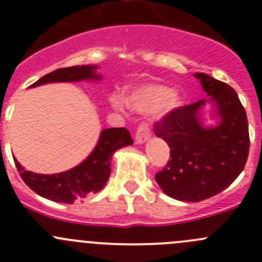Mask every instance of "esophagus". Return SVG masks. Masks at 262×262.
<instances>
[{
  "label": "esophagus",
  "mask_w": 262,
  "mask_h": 262,
  "mask_svg": "<svg viewBox=\"0 0 262 262\" xmlns=\"http://www.w3.org/2000/svg\"><path fill=\"white\" fill-rule=\"evenodd\" d=\"M151 137V126L147 121H142L139 124L138 128L136 132V141L137 143H143L146 142Z\"/></svg>",
  "instance_id": "obj_1"
}]
</instances>
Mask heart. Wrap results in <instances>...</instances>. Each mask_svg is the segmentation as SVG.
<instances>
[{
    "instance_id": "1",
    "label": "heart",
    "mask_w": 262,
    "mask_h": 262,
    "mask_svg": "<svg viewBox=\"0 0 262 262\" xmlns=\"http://www.w3.org/2000/svg\"><path fill=\"white\" fill-rule=\"evenodd\" d=\"M181 99L169 88L160 85H148L136 90L130 95V104L133 108L141 112H154L163 108L165 111L180 106ZM112 104L116 108H123V102L120 99H112Z\"/></svg>"
}]
</instances>
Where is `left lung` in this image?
<instances>
[{
	"label": "left lung",
	"mask_w": 262,
	"mask_h": 262,
	"mask_svg": "<svg viewBox=\"0 0 262 262\" xmlns=\"http://www.w3.org/2000/svg\"><path fill=\"white\" fill-rule=\"evenodd\" d=\"M214 102L221 124L205 129L198 112L204 99L173 108L154 125L169 145L167 165L155 174L161 190L177 200L200 202L220 194L236 180L249 152L248 120L235 90L205 73H195Z\"/></svg>",
	"instance_id": "left-lung-1"
}]
</instances>
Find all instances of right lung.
I'll use <instances>...</instances> for the list:
<instances>
[{"instance_id": "1", "label": "right lung", "mask_w": 262, "mask_h": 262, "mask_svg": "<svg viewBox=\"0 0 262 262\" xmlns=\"http://www.w3.org/2000/svg\"><path fill=\"white\" fill-rule=\"evenodd\" d=\"M97 67L81 66V67L58 68L53 72L41 77L31 86L57 81H81L88 79H99L94 73ZM133 143L130 133L125 128L104 129L97 147L89 158L80 165L67 172L57 174H38L26 170L18 161H15L16 169L20 173L21 180L27 186L36 194L59 203L72 204L75 200H80L89 195L95 194L106 185L111 174V156L119 148Z\"/></svg>"}]
</instances>
